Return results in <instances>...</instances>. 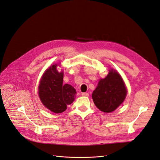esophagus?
<instances>
[{"instance_id":"esophagus-1","label":"esophagus","mask_w":160,"mask_h":160,"mask_svg":"<svg viewBox=\"0 0 160 160\" xmlns=\"http://www.w3.org/2000/svg\"><path fill=\"white\" fill-rule=\"evenodd\" d=\"M82 95L83 97H89V93H82Z\"/></svg>"}]
</instances>
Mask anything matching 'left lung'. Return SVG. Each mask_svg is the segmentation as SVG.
Returning <instances> with one entry per match:
<instances>
[{"label": "left lung", "mask_w": 160, "mask_h": 160, "mask_svg": "<svg viewBox=\"0 0 160 160\" xmlns=\"http://www.w3.org/2000/svg\"><path fill=\"white\" fill-rule=\"evenodd\" d=\"M127 93L120 74L112 69L105 78L100 80L92 94V98L100 111L110 113L122 103Z\"/></svg>", "instance_id": "1"}]
</instances>
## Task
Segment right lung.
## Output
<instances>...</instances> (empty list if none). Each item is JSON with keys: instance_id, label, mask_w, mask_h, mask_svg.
<instances>
[{"instance_id": "obj_1", "label": "right lung", "mask_w": 160, "mask_h": 160, "mask_svg": "<svg viewBox=\"0 0 160 160\" xmlns=\"http://www.w3.org/2000/svg\"><path fill=\"white\" fill-rule=\"evenodd\" d=\"M53 65L45 72L39 86V96L43 104L52 112L60 113L73 102L77 91L69 84H63V73Z\"/></svg>"}]
</instances>
